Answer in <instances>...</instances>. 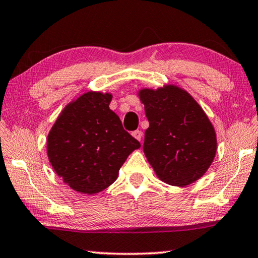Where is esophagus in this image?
I'll use <instances>...</instances> for the list:
<instances>
[{"mask_svg": "<svg viewBox=\"0 0 258 258\" xmlns=\"http://www.w3.org/2000/svg\"><path fill=\"white\" fill-rule=\"evenodd\" d=\"M132 135L135 137V139L137 140V141H142V136H143V134H142V132H141V130H135V132H133V134Z\"/></svg>", "mask_w": 258, "mask_h": 258, "instance_id": "obj_1", "label": "esophagus"}]
</instances>
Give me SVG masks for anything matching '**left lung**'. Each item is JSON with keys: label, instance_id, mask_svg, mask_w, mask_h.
<instances>
[{"label": "left lung", "instance_id": "8db88e82", "mask_svg": "<svg viewBox=\"0 0 258 258\" xmlns=\"http://www.w3.org/2000/svg\"><path fill=\"white\" fill-rule=\"evenodd\" d=\"M149 128L143 151L155 174L185 186L206 174L217 151L215 128L191 95L174 84L139 90Z\"/></svg>", "mask_w": 258, "mask_h": 258}]
</instances>
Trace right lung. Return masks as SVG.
Returning a JSON list of instances; mask_svg holds the SVG:
<instances>
[{
	"label": "right lung",
	"instance_id": "right-lung-1",
	"mask_svg": "<svg viewBox=\"0 0 258 258\" xmlns=\"http://www.w3.org/2000/svg\"><path fill=\"white\" fill-rule=\"evenodd\" d=\"M110 93L88 91L68 103L48 134L51 167L77 192L95 195L116 181L140 142L109 108Z\"/></svg>",
	"mask_w": 258,
	"mask_h": 258
}]
</instances>
